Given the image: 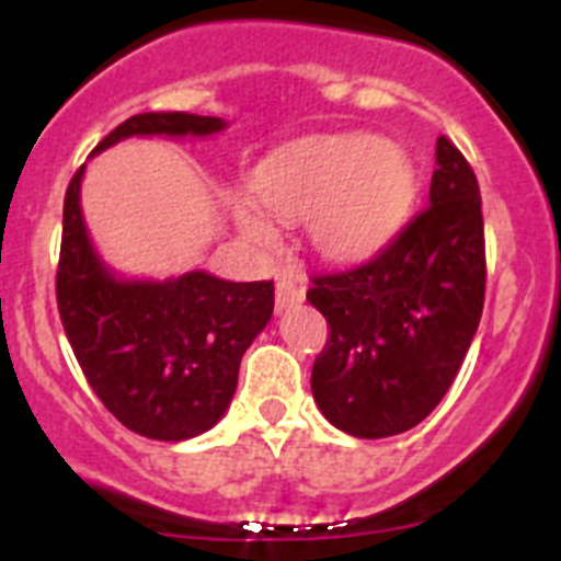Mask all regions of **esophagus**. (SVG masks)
<instances>
[{
  "instance_id": "34e87169",
  "label": "esophagus",
  "mask_w": 561,
  "mask_h": 561,
  "mask_svg": "<svg viewBox=\"0 0 561 561\" xmlns=\"http://www.w3.org/2000/svg\"><path fill=\"white\" fill-rule=\"evenodd\" d=\"M306 297L304 286L297 284V280H291V277H280L277 280V289H275V304H277V311L289 309V306H297L300 300Z\"/></svg>"
}]
</instances>
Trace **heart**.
Segmentation results:
<instances>
[{
    "mask_svg": "<svg viewBox=\"0 0 561 561\" xmlns=\"http://www.w3.org/2000/svg\"><path fill=\"white\" fill-rule=\"evenodd\" d=\"M257 205L280 221L309 219L311 244L331 261L376 255L408 221L415 171L404 148L365 134L309 137L270 153L252 176ZM238 225L255 244H275V227L252 205Z\"/></svg>",
    "mask_w": 561,
    "mask_h": 561,
    "instance_id": "obj_1",
    "label": "heart"
}]
</instances>
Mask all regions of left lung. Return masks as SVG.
Wrapping results in <instances>:
<instances>
[{
  "label": "left lung",
  "mask_w": 561,
  "mask_h": 561,
  "mask_svg": "<svg viewBox=\"0 0 561 561\" xmlns=\"http://www.w3.org/2000/svg\"><path fill=\"white\" fill-rule=\"evenodd\" d=\"M435 162L430 205L370 261L311 275L306 291L329 323L311 393L325 419L356 438H388L427 419L483 314L478 176L447 137H438Z\"/></svg>",
  "instance_id": "obj_1"
}]
</instances>
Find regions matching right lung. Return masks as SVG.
I'll return each instance as SVG.
<instances>
[{"mask_svg":"<svg viewBox=\"0 0 561 561\" xmlns=\"http://www.w3.org/2000/svg\"><path fill=\"white\" fill-rule=\"evenodd\" d=\"M225 121L187 112L134 114L95 151L131 134L221 131ZM83 165L64 196L56 300L78 365L103 408L131 433L185 440L230 408L238 365L275 306L272 280L232 284L207 272L176 280H117L89 244L81 216Z\"/></svg>","mask_w":561,"mask_h":561,"instance_id":"obj_1","label":"right lung"}]
</instances>
